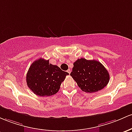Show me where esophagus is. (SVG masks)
<instances>
[{"label":"esophagus","instance_id":"esophagus-1","mask_svg":"<svg viewBox=\"0 0 132 132\" xmlns=\"http://www.w3.org/2000/svg\"><path fill=\"white\" fill-rule=\"evenodd\" d=\"M67 72L68 73H69V74H70V72H71V70H70V69H68V70L67 71Z\"/></svg>","mask_w":132,"mask_h":132}]
</instances>
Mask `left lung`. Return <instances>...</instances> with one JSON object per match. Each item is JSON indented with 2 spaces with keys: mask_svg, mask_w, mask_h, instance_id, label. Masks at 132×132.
Segmentation results:
<instances>
[{
  "mask_svg": "<svg viewBox=\"0 0 132 132\" xmlns=\"http://www.w3.org/2000/svg\"><path fill=\"white\" fill-rule=\"evenodd\" d=\"M70 75L80 89L87 93L101 90L110 80L108 70L100 62L84 58L74 62Z\"/></svg>",
  "mask_w": 132,
  "mask_h": 132,
  "instance_id": "8db88e82",
  "label": "left lung"
}]
</instances>
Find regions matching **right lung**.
Here are the masks:
<instances>
[{
	"label": "right lung",
	"mask_w": 132,
	"mask_h": 132,
	"mask_svg": "<svg viewBox=\"0 0 132 132\" xmlns=\"http://www.w3.org/2000/svg\"><path fill=\"white\" fill-rule=\"evenodd\" d=\"M69 75L57 65L49 63V60L39 59L32 63L26 81L28 87L37 95L48 97L57 94L62 82Z\"/></svg>",
	"instance_id": "obj_1"
}]
</instances>
